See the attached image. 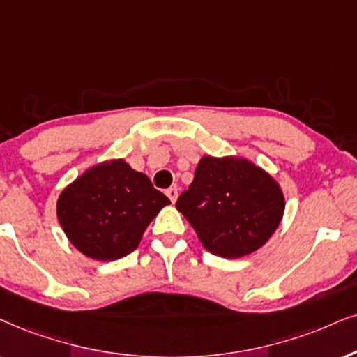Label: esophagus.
Masks as SVG:
<instances>
[{
    "label": "esophagus",
    "instance_id": "34e87169",
    "mask_svg": "<svg viewBox=\"0 0 357 357\" xmlns=\"http://www.w3.org/2000/svg\"><path fill=\"white\" fill-rule=\"evenodd\" d=\"M166 196H168L169 201L174 204L176 199H178V189H176V188H169L168 191H166Z\"/></svg>",
    "mask_w": 357,
    "mask_h": 357
}]
</instances>
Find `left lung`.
<instances>
[{"instance_id":"8db88e82","label":"left lung","mask_w":357,"mask_h":357,"mask_svg":"<svg viewBox=\"0 0 357 357\" xmlns=\"http://www.w3.org/2000/svg\"><path fill=\"white\" fill-rule=\"evenodd\" d=\"M176 209L207 252L238 259L273 236L285 212V194L272 174L247 158L204 155Z\"/></svg>"}]
</instances>
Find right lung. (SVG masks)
Segmentation results:
<instances>
[{
  "instance_id": "1",
  "label": "right lung",
  "mask_w": 357,
  "mask_h": 357,
  "mask_svg": "<svg viewBox=\"0 0 357 357\" xmlns=\"http://www.w3.org/2000/svg\"><path fill=\"white\" fill-rule=\"evenodd\" d=\"M168 204L146 174L115 158L90 166L62 189L56 211L62 231L80 254L110 261L137 249L148 225Z\"/></svg>"
}]
</instances>
